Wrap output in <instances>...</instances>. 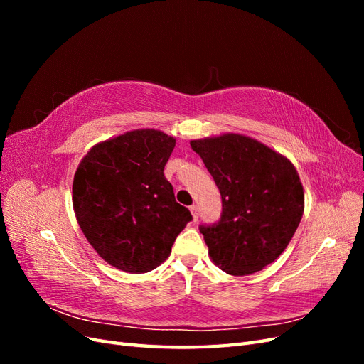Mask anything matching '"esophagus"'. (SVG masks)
Returning a JSON list of instances; mask_svg holds the SVG:
<instances>
[{
    "instance_id": "34e87169",
    "label": "esophagus",
    "mask_w": 364,
    "mask_h": 364,
    "mask_svg": "<svg viewBox=\"0 0 364 364\" xmlns=\"http://www.w3.org/2000/svg\"><path fill=\"white\" fill-rule=\"evenodd\" d=\"M190 211L193 214V220H194V222H197V218H199V208H197V205H191Z\"/></svg>"
}]
</instances>
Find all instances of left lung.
<instances>
[{"mask_svg":"<svg viewBox=\"0 0 364 364\" xmlns=\"http://www.w3.org/2000/svg\"><path fill=\"white\" fill-rule=\"evenodd\" d=\"M222 196V214L200 225L215 266L234 277L262 270L289 246L304 213L293 164L261 142L228 134L191 141Z\"/></svg>","mask_w":364,"mask_h":364,"instance_id":"8db88e82","label":"left lung"}]
</instances>
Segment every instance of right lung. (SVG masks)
<instances>
[{"label": "right lung", "instance_id": "add662e5", "mask_svg": "<svg viewBox=\"0 0 364 364\" xmlns=\"http://www.w3.org/2000/svg\"><path fill=\"white\" fill-rule=\"evenodd\" d=\"M174 146L176 139L159 130H132L92 147L74 174L73 205L82 232L119 270L156 269L193 220L164 176Z\"/></svg>", "mask_w": 364, "mask_h": 364}]
</instances>
